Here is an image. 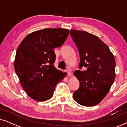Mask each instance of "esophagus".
Returning <instances> with one entry per match:
<instances>
[{
  "label": "esophagus",
  "mask_w": 127,
  "mask_h": 127,
  "mask_svg": "<svg viewBox=\"0 0 127 127\" xmlns=\"http://www.w3.org/2000/svg\"><path fill=\"white\" fill-rule=\"evenodd\" d=\"M65 72L67 73V75H68L69 76H71V75H72V73L71 72V71L69 70V69H67V70L65 71Z\"/></svg>",
  "instance_id": "34e87169"
}]
</instances>
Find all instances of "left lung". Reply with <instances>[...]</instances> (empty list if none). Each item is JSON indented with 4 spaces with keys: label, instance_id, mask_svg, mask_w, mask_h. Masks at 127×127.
I'll list each match as a JSON object with an SVG mask.
<instances>
[{
    "label": "left lung",
    "instance_id": "left-lung-1",
    "mask_svg": "<svg viewBox=\"0 0 127 127\" xmlns=\"http://www.w3.org/2000/svg\"><path fill=\"white\" fill-rule=\"evenodd\" d=\"M70 34L79 51V68H86L74 72L80 85L73 97L83 106H94L104 98L115 81V59L106 44L96 35L77 30H71Z\"/></svg>",
    "mask_w": 127,
    "mask_h": 127
}]
</instances>
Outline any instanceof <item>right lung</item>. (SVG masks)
Returning a JSON list of instances; mask_svg holds the SVG:
<instances>
[{"label":"right lung","mask_w":127,"mask_h":127,"mask_svg":"<svg viewBox=\"0 0 127 127\" xmlns=\"http://www.w3.org/2000/svg\"><path fill=\"white\" fill-rule=\"evenodd\" d=\"M68 34L65 29L37 30L29 34L18 46L14 69L22 88L32 99L51 98L56 85L67 75L54 67L53 49L63 45Z\"/></svg>","instance_id":"1"}]
</instances>
